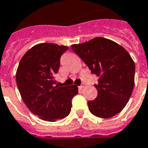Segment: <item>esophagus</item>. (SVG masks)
<instances>
[{
	"label": "esophagus",
	"mask_w": 148,
	"mask_h": 148,
	"mask_svg": "<svg viewBox=\"0 0 148 148\" xmlns=\"http://www.w3.org/2000/svg\"><path fill=\"white\" fill-rule=\"evenodd\" d=\"M84 86H85L84 84H82L81 86H79V89H80V90H83V89L84 88Z\"/></svg>",
	"instance_id": "34e87169"
}]
</instances>
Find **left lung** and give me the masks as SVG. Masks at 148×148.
<instances>
[{
  "mask_svg": "<svg viewBox=\"0 0 148 148\" xmlns=\"http://www.w3.org/2000/svg\"><path fill=\"white\" fill-rule=\"evenodd\" d=\"M91 73L98 77L97 98L88 101L95 116L108 119L122 111L130 99L134 85V62L129 53L110 39H94L71 45Z\"/></svg>",
  "mask_w": 148,
  "mask_h": 148,
  "instance_id": "left-lung-1",
  "label": "left lung"
}]
</instances>
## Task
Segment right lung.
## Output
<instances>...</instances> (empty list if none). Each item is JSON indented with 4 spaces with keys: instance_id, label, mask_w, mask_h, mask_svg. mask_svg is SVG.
<instances>
[{
    "instance_id": "1",
    "label": "right lung",
    "mask_w": 148,
    "mask_h": 148,
    "mask_svg": "<svg viewBox=\"0 0 148 148\" xmlns=\"http://www.w3.org/2000/svg\"><path fill=\"white\" fill-rule=\"evenodd\" d=\"M68 49L64 45L40 43L26 51L19 63L16 81L23 100L31 112L45 121L68 116L72 98L78 93L75 85H55L60 58Z\"/></svg>"
}]
</instances>
